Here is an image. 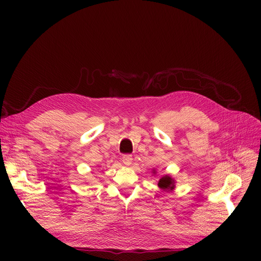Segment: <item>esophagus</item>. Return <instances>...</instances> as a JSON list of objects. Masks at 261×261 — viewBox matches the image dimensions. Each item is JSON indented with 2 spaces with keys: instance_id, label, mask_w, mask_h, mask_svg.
<instances>
[{
  "instance_id": "1",
  "label": "esophagus",
  "mask_w": 261,
  "mask_h": 261,
  "mask_svg": "<svg viewBox=\"0 0 261 261\" xmlns=\"http://www.w3.org/2000/svg\"><path fill=\"white\" fill-rule=\"evenodd\" d=\"M122 161L125 165H130L132 164V161H133V158L130 154H124L122 156Z\"/></svg>"
}]
</instances>
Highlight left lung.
I'll return each mask as SVG.
<instances>
[{
  "mask_svg": "<svg viewBox=\"0 0 261 261\" xmlns=\"http://www.w3.org/2000/svg\"><path fill=\"white\" fill-rule=\"evenodd\" d=\"M153 174H155V171L153 170ZM175 184L176 181L175 179L173 178L171 175L169 174H165V175H162L159 180H158V186H159L160 189H162L163 192H171L173 191V189L175 188Z\"/></svg>",
  "mask_w": 261,
  "mask_h": 261,
  "instance_id": "left-lung-1",
  "label": "left lung"
}]
</instances>
